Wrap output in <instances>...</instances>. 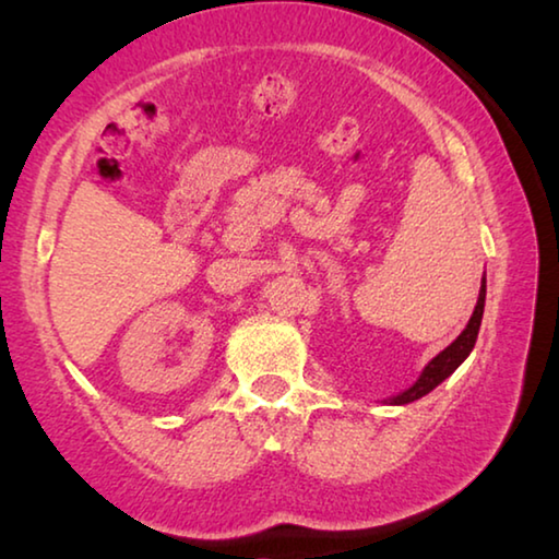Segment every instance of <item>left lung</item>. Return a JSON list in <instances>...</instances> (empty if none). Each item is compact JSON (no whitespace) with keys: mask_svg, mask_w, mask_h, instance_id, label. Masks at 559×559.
Returning a JSON list of instances; mask_svg holds the SVG:
<instances>
[{"mask_svg":"<svg viewBox=\"0 0 559 559\" xmlns=\"http://www.w3.org/2000/svg\"><path fill=\"white\" fill-rule=\"evenodd\" d=\"M484 306H486V276L480 278V293H478V302H476V310H473V316L468 320V325L463 328V333L453 340V343L441 349V353L431 359V362L424 367L419 380H416L409 390H404L400 394L390 396V400H384L386 404H409L421 400L424 394H429L431 390H437V386L456 372V367L463 362L471 355L473 345H476V337H478V330H480V320H484Z\"/></svg>","mask_w":559,"mask_h":559,"instance_id":"1","label":"left lung"}]
</instances>
